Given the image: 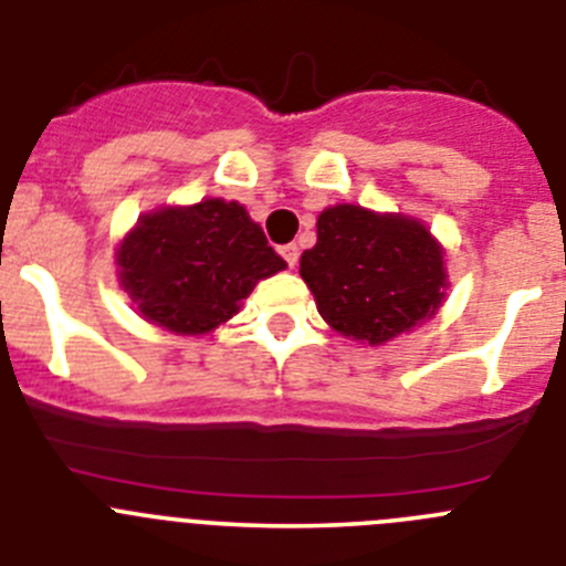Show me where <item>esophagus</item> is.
Returning a JSON list of instances; mask_svg holds the SVG:
<instances>
[{
  "mask_svg": "<svg viewBox=\"0 0 566 566\" xmlns=\"http://www.w3.org/2000/svg\"><path fill=\"white\" fill-rule=\"evenodd\" d=\"M279 253H282V259L290 264V268H295V262H298V245H293V242H290V245L279 248Z\"/></svg>",
  "mask_w": 566,
  "mask_h": 566,
  "instance_id": "1",
  "label": "esophagus"
}]
</instances>
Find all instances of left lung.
I'll list each match as a JSON object with an SVG mask.
<instances>
[{
    "instance_id": "obj_1",
    "label": "left lung",
    "mask_w": 566,
    "mask_h": 566,
    "mask_svg": "<svg viewBox=\"0 0 566 566\" xmlns=\"http://www.w3.org/2000/svg\"><path fill=\"white\" fill-rule=\"evenodd\" d=\"M318 313L346 338L384 344L431 318L442 302V248L409 217L360 206L321 211L318 242L302 253Z\"/></svg>"
}]
</instances>
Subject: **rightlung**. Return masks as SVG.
Masks as SVG:
<instances>
[{"instance_id": "add662e5", "label": "right lung", "mask_w": 566, "mask_h": 566, "mask_svg": "<svg viewBox=\"0 0 566 566\" xmlns=\"http://www.w3.org/2000/svg\"><path fill=\"white\" fill-rule=\"evenodd\" d=\"M120 284L137 310L171 333L200 335L239 313L284 259L239 202L202 200L137 220L118 248Z\"/></svg>"}]
</instances>
